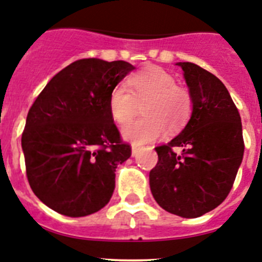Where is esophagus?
Returning a JSON list of instances; mask_svg holds the SVG:
<instances>
[{"instance_id":"esophagus-1","label":"esophagus","mask_w":262,"mask_h":262,"mask_svg":"<svg viewBox=\"0 0 262 262\" xmlns=\"http://www.w3.org/2000/svg\"><path fill=\"white\" fill-rule=\"evenodd\" d=\"M133 157H136V156L139 155V152H140V148H138V147H135V145H134L133 147Z\"/></svg>"}]
</instances>
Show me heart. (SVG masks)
<instances>
[{
    "label": "heart",
    "instance_id": "obj_1",
    "mask_svg": "<svg viewBox=\"0 0 262 262\" xmlns=\"http://www.w3.org/2000/svg\"><path fill=\"white\" fill-rule=\"evenodd\" d=\"M123 85L113 88L109 95V112L117 123L126 124L143 105V118L127 124L122 135L135 145L150 143L164 135L166 128L177 133L188 122L192 112L189 93L177 84L169 71L152 66L135 73Z\"/></svg>",
    "mask_w": 262,
    "mask_h": 262
}]
</instances>
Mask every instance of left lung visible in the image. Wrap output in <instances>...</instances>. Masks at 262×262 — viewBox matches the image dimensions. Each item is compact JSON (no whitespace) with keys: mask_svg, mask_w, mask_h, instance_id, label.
Segmentation results:
<instances>
[{"mask_svg":"<svg viewBox=\"0 0 262 262\" xmlns=\"http://www.w3.org/2000/svg\"><path fill=\"white\" fill-rule=\"evenodd\" d=\"M177 64L191 96V118L178 136L156 148L158 162L149 172V186L162 209L196 218L217 208L231 191L243 160V131L225 84L198 64Z\"/></svg>","mask_w":262,"mask_h":262,"instance_id":"left-lung-1","label":"left lung"}]
</instances>
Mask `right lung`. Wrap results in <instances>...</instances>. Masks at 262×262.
<instances>
[{
    "label": "right lung",
    "instance_id": "1",
    "mask_svg": "<svg viewBox=\"0 0 262 262\" xmlns=\"http://www.w3.org/2000/svg\"><path fill=\"white\" fill-rule=\"evenodd\" d=\"M134 69L124 61L79 59L53 76L31 106L21 135L28 183L59 214L84 217L109 203L115 169L131 148L107 102Z\"/></svg>",
    "mask_w": 262,
    "mask_h": 262
}]
</instances>
